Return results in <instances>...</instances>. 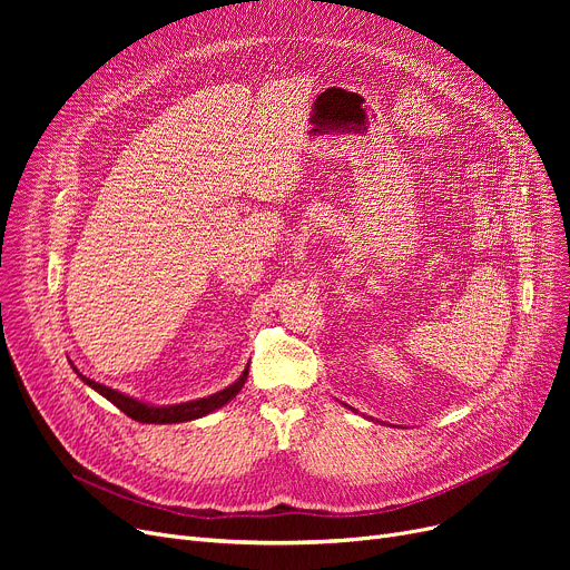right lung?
<instances>
[{
    "instance_id": "obj_1",
    "label": "right lung",
    "mask_w": 570,
    "mask_h": 570,
    "mask_svg": "<svg viewBox=\"0 0 570 570\" xmlns=\"http://www.w3.org/2000/svg\"><path fill=\"white\" fill-rule=\"evenodd\" d=\"M73 372L89 385L95 387V391L99 395H104L108 402H112L119 411H125L129 417H134V421L138 423H155V425H166V423H185V421H196V417H203L207 413H213L217 409H222L224 404H228L239 391H243V385L247 381V374H249V367L239 374V379L235 383H230L228 387H224V391L215 393V395H207V397H200V400H191V402H183V404H168V406H155V404H145L136 397H129L125 393H117L112 391V387L104 385V383H97L92 379L82 376L76 367Z\"/></svg>"
}]
</instances>
